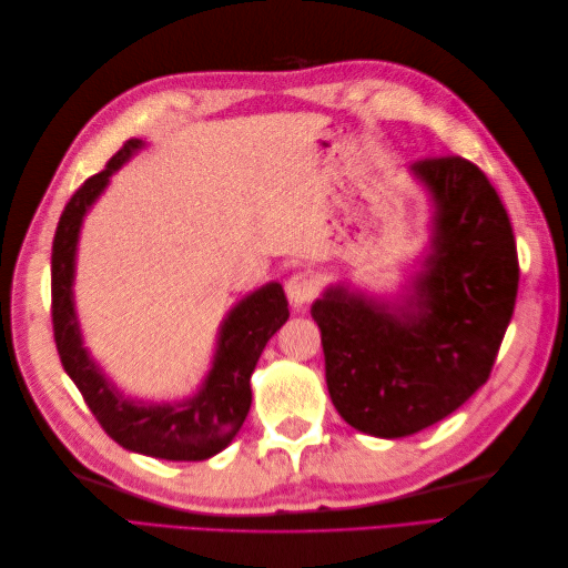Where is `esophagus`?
Here are the masks:
<instances>
[{
    "mask_svg": "<svg viewBox=\"0 0 568 568\" xmlns=\"http://www.w3.org/2000/svg\"><path fill=\"white\" fill-rule=\"evenodd\" d=\"M317 291H320L317 277L310 273H295L287 277V283H285L287 300H291V305H295V307L307 305L310 300L317 295Z\"/></svg>",
    "mask_w": 568,
    "mask_h": 568,
    "instance_id": "34e87169",
    "label": "esophagus"
}]
</instances>
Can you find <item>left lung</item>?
<instances>
[{
    "label": "left lung",
    "instance_id": "8db88e82",
    "mask_svg": "<svg viewBox=\"0 0 568 568\" xmlns=\"http://www.w3.org/2000/svg\"><path fill=\"white\" fill-rule=\"evenodd\" d=\"M409 173L432 200L409 293L381 303L339 283L312 305L336 413L381 439L437 425L488 381L520 281L508 212L478 165L449 155Z\"/></svg>",
    "mask_w": 568,
    "mask_h": 568
}]
</instances>
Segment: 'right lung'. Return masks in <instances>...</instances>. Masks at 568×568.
<instances>
[{"mask_svg": "<svg viewBox=\"0 0 568 568\" xmlns=\"http://www.w3.org/2000/svg\"><path fill=\"white\" fill-rule=\"evenodd\" d=\"M146 143L129 139L102 173L84 180L65 204L51 253V315L60 364L102 429L129 452L165 462H204L226 449L251 407V373L271 336L291 317L281 283H265L229 310L220 324L212 368L200 390L180 403H141L116 390L82 342L75 315V256L84 214L110 178Z\"/></svg>", "mask_w": 568, "mask_h": 568, "instance_id": "1", "label": "right lung"}]
</instances>
